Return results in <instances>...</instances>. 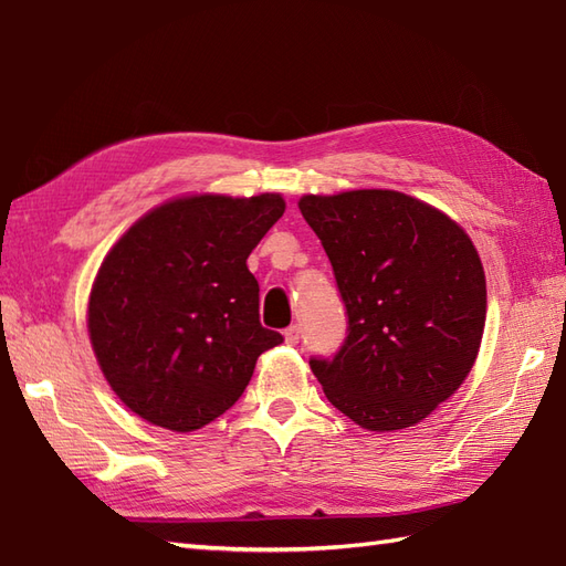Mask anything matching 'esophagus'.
<instances>
[{"instance_id": "34e87169", "label": "esophagus", "mask_w": 566, "mask_h": 566, "mask_svg": "<svg viewBox=\"0 0 566 566\" xmlns=\"http://www.w3.org/2000/svg\"><path fill=\"white\" fill-rule=\"evenodd\" d=\"M283 334H285V344L295 346V344L300 342V334H303V332H300V326H297V324H293V326H287V329H285Z\"/></svg>"}]
</instances>
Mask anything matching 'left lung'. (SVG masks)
Masks as SVG:
<instances>
[{"label":"left lung","mask_w":566,"mask_h":566,"mask_svg":"<svg viewBox=\"0 0 566 566\" xmlns=\"http://www.w3.org/2000/svg\"><path fill=\"white\" fill-rule=\"evenodd\" d=\"M297 206L332 261L348 315L342 350L310 358L326 399L368 431L423 421L480 354L486 281L468 232L387 188L303 196Z\"/></svg>","instance_id":"8db88e82"}]
</instances>
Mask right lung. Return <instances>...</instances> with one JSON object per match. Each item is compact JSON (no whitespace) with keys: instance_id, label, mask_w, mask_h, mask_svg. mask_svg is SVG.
<instances>
[{"instance_id":"add662e5","label":"right lung","mask_w":566,"mask_h":566,"mask_svg":"<svg viewBox=\"0 0 566 566\" xmlns=\"http://www.w3.org/2000/svg\"><path fill=\"white\" fill-rule=\"evenodd\" d=\"M285 210L281 193L167 200L111 247L86 326L125 407L188 433L242 397L256 358L283 342L259 322L247 259Z\"/></svg>"}]
</instances>
